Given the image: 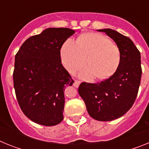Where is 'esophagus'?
Here are the masks:
<instances>
[{"label": "esophagus", "mask_w": 149, "mask_h": 149, "mask_svg": "<svg viewBox=\"0 0 149 149\" xmlns=\"http://www.w3.org/2000/svg\"><path fill=\"white\" fill-rule=\"evenodd\" d=\"M79 85H80V82H79V81H74L73 86H74V87L77 88L79 86Z\"/></svg>", "instance_id": "esophagus-1"}]
</instances>
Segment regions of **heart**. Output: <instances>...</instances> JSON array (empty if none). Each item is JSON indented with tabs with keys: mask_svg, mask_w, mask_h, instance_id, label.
I'll use <instances>...</instances> for the list:
<instances>
[{
	"mask_svg": "<svg viewBox=\"0 0 149 149\" xmlns=\"http://www.w3.org/2000/svg\"><path fill=\"white\" fill-rule=\"evenodd\" d=\"M62 63L70 73L82 68L79 77L83 80L104 81L113 75L119 67L121 54L118 46L107 36L96 33L80 36L77 42L68 39L60 51Z\"/></svg>",
	"mask_w": 149,
	"mask_h": 149,
	"instance_id": "obj_1",
	"label": "heart"
}]
</instances>
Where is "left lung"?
Segmentation results:
<instances>
[{"label": "left lung", "instance_id": "1", "mask_svg": "<svg viewBox=\"0 0 149 149\" xmlns=\"http://www.w3.org/2000/svg\"><path fill=\"white\" fill-rule=\"evenodd\" d=\"M97 30L115 42L120 51V63L110 78L98 84L82 83L78 93L89 116L107 122L122 117L134 104L141 81V56L130 38L112 29Z\"/></svg>", "mask_w": 149, "mask_h": 149}]
</instances>
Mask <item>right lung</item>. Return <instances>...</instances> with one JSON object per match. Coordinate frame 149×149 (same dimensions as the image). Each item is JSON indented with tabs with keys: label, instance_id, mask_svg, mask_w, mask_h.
<instances>
[{
	"label": "right lung",
	"instance_id": "obj_1",
	"mask_svg": "<svg viewBox=\"0 0 149 149\" xmlns=\"http://www.w3.org/2000/svg\"><path fill=\"white\" fill-rule=\"evenodd\" d=\"M74 33L69 28H47L28 38L15 55L17 100L24 114L36 123L54 126L63 121L64 91L74 81L62 65L60 49Z\"/></svg>",
	"mask_w": 149,
	"mask_h": 149
}]
</instances>
